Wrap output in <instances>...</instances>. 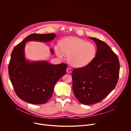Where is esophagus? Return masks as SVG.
<instances>
[{
	"instance_id": "34e87169",
	"label": "esophagus",
	"mask_w": 131,
	"mask_h": 131,
	"mask_svg": "<svg viewBox=\"0 0 131 131\" xmlns=\"http://www.w3.org/2000/svg\"><path fill=\"white\" fill-rule=\"evenodd\" d=\"M66 72H67V73H70V72H71V69L70 68H67V69H66Z\"/></svg>"
}]
</instances>
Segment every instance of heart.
Masks as SVG:
<instances>
[{"label":"heart","instance_id":"1","mask_svg":"<svg viewBox=\"0 0 131 131\" xmlns=\"http://www.w3.org/2000/svg\"><path fill=\"white\" fill-rule=\"evenodd\" d=\"M56 54L60 58L68 56V62L72 67L81 68L90 64L96 57L97 47L91 42H86L76 37L63 39L60 46L55 47Z\"/></svg>","mask_w":131,"mask_h":131}]
</instances>
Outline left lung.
I'll return each instance as SVG.
<instances>
[{"label": "left lung", "mask_w": 131, "mask_h": 131, "mask_svg": "<svg viewBox=\"0 0 131 131\" xmlns=\"http://www.w3.org/2000/svg\"><path fill=\"white\" fill-rule=\"evenodd\" d=\"M97 46V53L88 65L72 72L74 95L82 104L101 102L113 91L118 82L120 64L117 55L104 41L90 38Z\"/></svg>", "instance_id": "8db88e82"}]
</instances>
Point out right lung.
<instances>
[{"label":"right lung","mask_w":131,"mask_h":131,"mask_svg":"<svg viewBox=\"0 0 131 131\" xmlns=\"http://www.w3.org/2000/svg\"><path fill=\"white\" fill-rule=\"evenodd\" d=\"M56 36L54 33L32 34L13 49L9 64L10 81L17 96L32 104L46 103L52 97L54 86L66 73L67 64H51L47 61L31 62L25 59L26 42L31 41L49 42ZM51 54L54 53L53 49Z\"/></svg>","instance_id":"right-lung-1"}]
</instances>
